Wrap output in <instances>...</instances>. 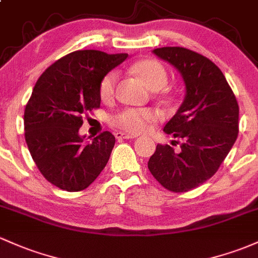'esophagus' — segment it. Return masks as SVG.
<instances>
[{"instance_id":"obj_1","label":"esophagus","mask_w":258,"mask_h":258,"mask_svg":"<svg viewBox=\"0 0 258 258\" xmlns=\"http://www.w3.org/2000/svg\"><path fill=\"white\" fill-rule=\"evenodd\" d=\"M115 138L118 140H123V139H134L137 138V135H133V134H128V133H123V132H117L115 133Z\"/></svg>"}]
</instances>
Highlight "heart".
I'll return each mask as SVG.
<instances>
[{
  "label": "heart",
  "instance_id": "1",
  "mask_svg": "<svg viewBox=\"0 0 258 258\" xmlns=\"http://www.w3.org/2000/svg\"><path fill=\"white\" fill-rule=\"evenodd\" d=\"M134 71L151 90H161L167 85L168 74L165 66L157 60H144L134 65ZM118 73L112 70L102 77L98 86L99 97L108 101L114 96ZM160 112L155 108H124L110 117V124L128 133H143L149 125L160 118Z\"/></svg>",
  "mask_w": 258,
  "mask_h": 258
}]
</instances>
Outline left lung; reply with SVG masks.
Segmentation results:
<instances>
[{
    "label": "left lung",
    "mask_w": 258,
    "mask_h": 258,
    "mask_svg": "<svg viewBox=\"0 0 258 258\" xmlns=\"http://www.w3.org/2000/svg\"><path fill=\"white\" fill-rule=\"evenodd\" d=\"M154 54L181 73L185 97L163 128L181 139V150L157 144L148 167L166 189L188 192L214 176L231 150L239 134V104L224 74L208 57L181 46L155 49Z\"/></svg>",
    "instance_id": "8db88e82"
}]
</instances>
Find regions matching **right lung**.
Listing matches in <instances>:
<instances>
[{
  "instance_id": "obj_1",
  "label": "right lung",
  "mask_w": 258,
  "mask_h": 258,
  "mask_svg": "<svg viewBox=\"0 0 258 258\" xmlns=\"http://www.w3.org/2000/svg\"><path fill=\"white\" fill-rule=\"evenodd\" d=\"M128 54L77 50L49 66L33 88L24 109V138L33 161L46 181L80 192L99 176L114 146L112 133L85 143L79 135L84 115L101 106L102 77Z\"/></svg>"
}]
</instances>
